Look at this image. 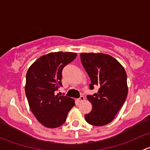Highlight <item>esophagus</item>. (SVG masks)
I'll return each mask as SVG.
<instances>
[{
  "label": "esophagus",
  "mask_w": 150,
  "mask_h": 150,
  "mask_svg": "<svg viewBox=\"0 0 150 150\" xmlns=\"http://www.w3.org/2000/svg\"><path fill=\"white\" fill-rule=\"evenodd\" d=\"M84 99H85L84 96H80L79 99H78L77 100H78V102H83V101H84Z\"/></svg>",
  "instance_id": "1"
}]
</instances>
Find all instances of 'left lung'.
Wrapping results in <instances>:
<instances>
[{
    "label": "left lung",
    "mask_w": 150,
    "mask_h": 150,
    "mask_svg": "<svg viewBox=\"0 0 150 150\" xmlns=\"http://www.w3.org/2000/svg\"><path fill=\"white\" fill-rule=\"evenodd\" d=\"M81 59L91 83L90 89L99 87L97 93L88 95L92 110L85 115L88 123L102 126L115 118L128 95L125 69L112 57L102 53H82Z\"/></svg>",
    "instance_id": "1"
}]
</instances>
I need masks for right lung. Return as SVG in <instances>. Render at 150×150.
Returning <instances> with one entry per match:
<instances>
[{"label": "right lung", "instance_id": "obj_1", "mask_svg": "<svg viewBox=\"0 0 150 150\" xmlns=\"http://www.w3.org/2000/svg\"><path fill=\"white\" fill-rule=\"evenodd\" d=\"M76 57L72 52L49 53L38 59L27 72L25 93L29 106L45 127L54 128L62 125L75 105L73 99L54 93L62 86L63 68Z\"/></svg>", "mask_w": 150, "mask_h": 150}]
</instances>
